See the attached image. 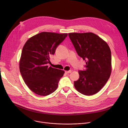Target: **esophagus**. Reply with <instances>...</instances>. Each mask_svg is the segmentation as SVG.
Returning a JSON list of instances; mask_svg holds the SVG:
<instances>
[{
  "mask_svg": "<svg viewBox=\"0 0 128 128\" xmlns=\"http://www.w3.org/2000/svg\"><path fill=\"white\" fill-rule=\"evenodd\" d=\"M71 70H69V71H65V73L66 74H68L69 73H71Z\"/></svg>",
  "mask_w": 128,
  "mask_h": 128,
  "instance_id": "esophagus-1",
  "label": "esophagus"
}]
</instances>
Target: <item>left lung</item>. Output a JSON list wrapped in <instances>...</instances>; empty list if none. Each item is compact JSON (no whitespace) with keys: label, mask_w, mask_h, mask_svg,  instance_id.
I'll list each match as a JSON object with an SVG mask.
<instances>
[{"label":"left lung","mask_w":128,"mask_h":128,"mask_svg":"<svg viewBox=\"0 0 128 128\" xmlns=\"http://www.w3.org/2000/svg\"><path fill=\"white\" fill-rule=\"evenodd\" d=\"M68 36L78 55L86 61V70L78 71L80 78L74 82V87L83 95L95 94L104 86L111 74L110 48L92 32L69 33Z\"/></svg>","instance_id":"8db88e82"}]
</instances>
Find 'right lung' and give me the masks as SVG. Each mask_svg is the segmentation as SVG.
<instances>
[{"label": "right lung", "instance_id": "add662e5", "mask_svg": "<svg viewBox=\"0 0 128 128\" xmlns=\"http://www.w3.org/2000/svg\"><path fill=\"white\" fill-rule=\"evenodd\" d=\"M67 33L42 32L29 38L25 44L19 61L22 78L35 94L46 96L56 90L64 71L47 65L50 56Z\"/></svg>", "mask_w": 128, "mask_h": 128}]
</instances>
